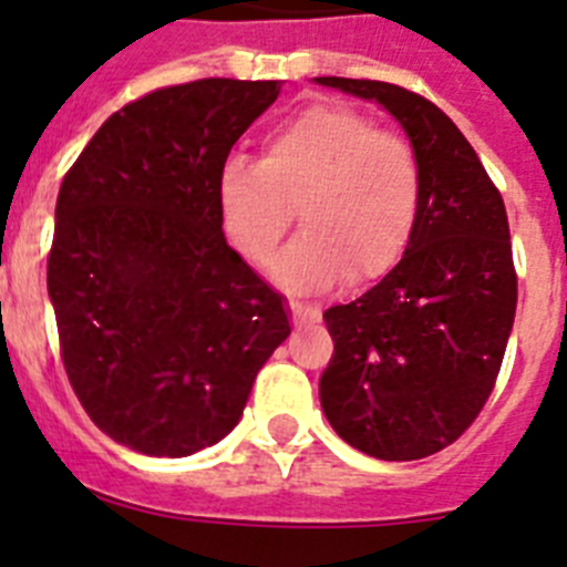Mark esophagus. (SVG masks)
Returning <instances> with one entry per match:
<instances>
[{"instance_id": "esophagus-1", "label": "esophagus", "mask_w": 567, "mask_h": 567, "mask_svg": "<svg viewBox=\"0 0 567 567\" xmlns=\"http://www.w3.org/2000/svg\"><path fill=\"white\" fill-rule=\"evenodd\" d=\"M289 309H292L295 327H307V323H318L320 320L318 307H303V303H295V300H289Z\"/></svg>"}]
</instances>
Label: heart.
<instances>
[{
	"label": "heart",
	"instance_id": "obj_1",
	"mask_svg": "<svg viewBox=\"0 0 567 567\" xmlns=\"http://www.w3.org/2000/svg\"><path fill=\"white\" fill-rule=\"evenodd\" d=\"M420 195L412 144L343 104L300 110L264 138L258 162L233 158L215 184L224 235L252 264L269 260L298 207L303 229L269 267L298 295L398 267L417 227Z\"/></svg>",
	"mask_w": 567,
	"mask_h": 567
}]
</instances>
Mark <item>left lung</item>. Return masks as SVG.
<instances>
[{"instance_id": "left-lung-1", "label": "left lung", "mask_w": 567, "mask_h": 567, "mask_svg": "<svg viewBox=\"0 0 567 567\" xmlns=\"http://www.w3.org/2000/svg\"><path fill=\"white\" fill-rule=\"evenodd\" d=\"M315 82L389 110L423 175L417 227L398 267L323 312L334 354L320 374V405L338 437L369 457H429L474 423L514 327L517 272L503 195L429 99L369 79Z\"/></svg>"}]
</instances>
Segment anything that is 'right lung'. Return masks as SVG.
I'll use <instances>...</instances> for the list:
<instances>
[{
	"mask_svg": "<svg viewBox=\"0 0 567 567\" xmlns=\"http://www.w3.org/2000/svg\"><path fill=\"white\" fill-rule=\"evenodd\" d=\"M280 82L202 79L113 113L64 175L48 258L64 372L90 420L150 457L238 425L287 303L224 238L218 173Z\"/></svg>",
	"mask_w": 567,
	"mask_h": 567,
	"instance_id": "add662e5",
	"label": "right lung"
}]
</instances>
